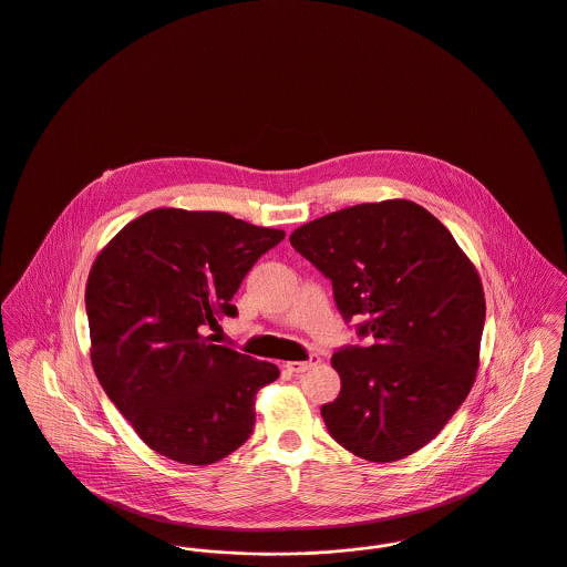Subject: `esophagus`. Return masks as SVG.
<instances>
[{
  "label": "esophagus",
  "instance_id": "obj_1",
  "mask_svg": "<svg viewBox=\"0 0 567 567\" xmlns=\"http://www.w3.org/2000/svg\"><path fill=\"white\" fill-rule=\"evenodd\" d=\"M318 363H320V357H318V354H311L307 361H292V363H288V370L295 372V374H302V372H307L309 368H313V365H318Z\"/></svg>",
  "mask_w": 567,
  "mask_h": 567
}]
</instances>
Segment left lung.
Here are the masks:
<instances>
[{
    "instance_id": "left-lung-1",
    "label": "left lung",
    "mask_w": 567,
    "mask_h": 567,
    "mask_svg": "<svg viewBox=\"0 0 567 567\" xmlns=\"http://www.w3.org/2000/svg\"><path fill=\"white\" fill-rule=\"evenodd\" d=\"M292 247L333 284L343 322L363 318L331 363L340 395L329 434L370 462L427 445L466 400L480 365L486 299L452 231L409 199L350 206L292 231Z\"/></svg>"
}]
</instances>
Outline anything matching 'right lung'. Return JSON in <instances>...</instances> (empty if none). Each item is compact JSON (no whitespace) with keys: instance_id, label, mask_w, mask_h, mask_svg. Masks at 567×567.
I'll list each match as a JSON object with an SVG mask.
<instances>
[{"instance_id":"1","label":"right lung","mask_w":567,"mask_h":567,"mask_svg":"<svg viewBox=\"0 0 567 567\" xmlns=\"http://www.w3.org/2000/svg\"><path fill=\"white\" fill-rule=\"evenodd\" d=\"M286 231L226 213L156 208L117 231L85 286L92 365L140 439L183 464H213L254 432L277 365L215 343L245 275Z\"/></svg>"}]
</instances>
